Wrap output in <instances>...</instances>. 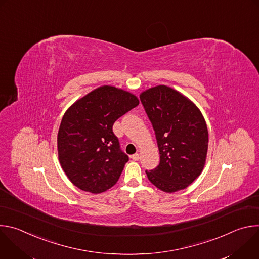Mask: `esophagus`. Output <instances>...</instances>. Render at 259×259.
<instances>
[{
	"label": "esophagus",
	"instance_id": "esophagus-1",
	"mask_svg": "<svg viewBox=\"0 0 259 259\" xmlns=\"http://www.w3.org/2000/svg\"><path fill=\"white\" fill-rule=\"evenodd\" d=\"M131 158L134 160V161H138L139 159H140V154H138V153H136V154H134V155H132L131 156Z\"/></svg>",
	"mask_w": 259,
	"mask_h": 259
}]
</instances>
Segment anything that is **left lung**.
Listing matches in <instances>:
<instances>
[{
    "label": "left lung",
    "instance_id": "obj_1",
    "mask_svg": "<svg viewBox=\"0 0 259 259\" xmlns=\"http://www.w3.org/2000/svg\"><path fill=\"white\" fill-rule=\"evenodd\" d=\"M153 124L160 152L157 168L145 171L159 190L175 193L202 173L208 151V129L198 106L179 91L159 85L140 93Z\"/></svg>",
    "mask_w": 259,
    "mask_h": 259
}]
</instances>
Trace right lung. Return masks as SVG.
I'll return each mask as SVG.
<instances>
[{"mask_svg":"<svg viewBox=\"0 0 259 259\" xmlns=\"http://www.w3.org/2000/svg\"><path fill=\"white\" fill-rule=\"evenodd\" d=\"M138 104L134 94L104 85L67 108L57 134L58 160L77 188L100 194L117 183L129 158L120 150L113 125Z\"/></svg>","mask_w":259,"mask_h":259,"instance_id":"add662e5","label":"right lung"}]
</instances>
